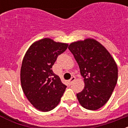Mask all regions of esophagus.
<instances>
[{"label":"esophagus","mask_w":128,"mask_h":128,"mask_svg":"<svg viewBox=\"0 0 128 128\" xmlns=\"http://www.w3.org/2000/svg\"><path fill=\"white\" fill-rule=\"evenodd\" d=\"M75 80H76V77L73 76V77H72V78H71L70 80H68V82H69L70 83H72V82H73L74 81H75Z\"/></svg>","instance_id":"obj_1"}]
</instances>
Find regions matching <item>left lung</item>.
<instances>
[{"label":"left lung","instance_id":"8db88e82","mask_svg":"<svg viewBox=\"0 0 128 128\" xmlns=\"http://www.w3.org/2000/svg\"><path fill=\"white\" fill-rule=\"evenodd\" d=\"M68 49L84 78V89L76 95L79 102L90 110L101 108L109 100L117 84V64L108 50L94 39L72 43Z\"/></svg>","mask_w":128,"mask_h":128}]
</instances>
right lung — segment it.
Returning a JSON list of instances; mask_svg holds the SVG:
<instances>
[{
  "label": "right lung",
  "mask_w": 128,
  "mask_h": 128,
  "mask_svg": "<svg viewBox=\"0 0 128 128\" xmlns=\"http://www.w3.org/2000/svg\"><path fill=\"white\" fill-rule=\"evenodd\" d=\"M68 44L44 38L34 43L25 54L20 71L24 93L34 107L48 112L59 104L66 86L52 70Z\"/></svg>",
  "instance_id": "obj_1"
}]
</instances>
